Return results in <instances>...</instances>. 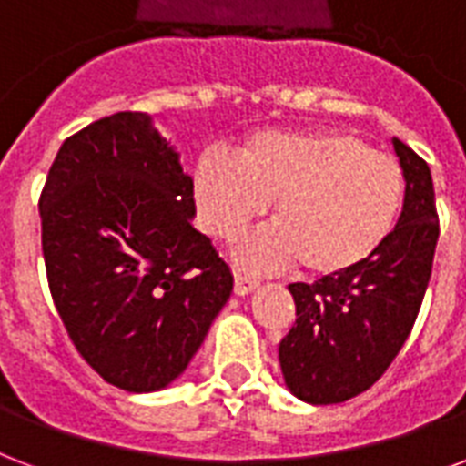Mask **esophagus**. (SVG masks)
I'll return each instance as SVG.
<instances>
[{"mask_svg": "<svg viewBox=\"0 0 466 466\" xmlns=\"http://www.w3.org/2000/svg\"><path fill=\"white\" fill-rule=\"evenodd\" d=\"M257 286V279H251V276H247V273L241 271H234V293H237V296H247V293H251Z\"/></svg>", "mask_w": 466, "mask_h": 466, "instance_id": "1", "label": "esophagus"}]
</instances>
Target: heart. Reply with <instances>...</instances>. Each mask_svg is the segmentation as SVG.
<instances>
[{
    "mask_svg": "<svg viewBox=\"0 0 466 466\" xmlns=\"http://www.w3.org/2000/svg\"><path fill=\"white\" fill-rule=\"evenodd\" d=\"M403 198L400 163L342 131H258L237 161L209 151L195 166V200L212 237L229 239L273 200L276 227L247 237L237 258L257 268L298 261L312 279L374 257Z\"/></svg>",
    "mask_w": 466,
    "mask_h": 466,
    "instance_id": "heart-1",
    "label": "heart"
}]
</instances>
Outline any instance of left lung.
<instances>
[{
	"instance_id": "left-lung-1",
	"label": "left lung",
	"mask_w": 466,
	"mask_h": 466,
	"mask_svg": "<svg viewBox=\"0 0 466 466\" xmlns=\"http://www.w3.org/2000/svg\"><path fill=\"white\" fill-rule=\"evenodd\" d=\"M406 173L400 218L374 257L339 276L290 283L296 322L279 344L289 389L328 406L371 389L396 360L420 312L440 237L428 163L393 138Z\"/></svg>"
}]
</instances>
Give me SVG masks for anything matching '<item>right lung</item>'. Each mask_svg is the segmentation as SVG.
<instances>
[{
    "instance_id": "1",
    "label": "right lung",
    "mask_w": 466,
    "mask_h": 466,
    "mask_svg": "<svg viewBox=\"0 0 466 466\" xmlns=\"http://www.w3.org/2000/svg\"><path fill=\"white\" fill-rule=\"evenodd\" d=\"M38 212L48 289L80 357L131 393L183 374L234 279L190 225L193 177L151 119L116 112L67 137Z\"/></svg>"
}]
</instances>
